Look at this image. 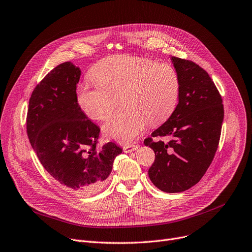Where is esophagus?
I'll return each mask as SVG.
<instances>
[{"label": "esophagus", "mask_w": 252, "mask_h": 252, "mask_svg": "<svg viewBox=\"0 0 252 252\" xmlns=\"http://www.w3.org/2000/svg\"><path fill=\"white\" fill-rule=\"evenodd\" d=\"M138 149V147L137 146H135V145H128V146H125V147H123V151H124V153H132V152H134V151H136Z\"/></svg>", "instance_id": "esophagus-1"}]
</instances>
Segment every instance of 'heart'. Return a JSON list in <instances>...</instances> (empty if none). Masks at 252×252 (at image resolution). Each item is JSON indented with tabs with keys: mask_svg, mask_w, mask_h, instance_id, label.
Wrapping results in <instances>:
<instances>
[{
	"mask_svg": "<svg viewBox=\"0 0 252 252\" xmlns=\"http://www.w3.org/2000/svg\"><path fill=\"white\" fill-rule=\"evenodd\" d=\"M95 82L80 83L77 100L89 118L104 121L114 110L116 97L126 111L114 115L103 126L106 136L130 143L145 131L148 121L159 124L174 111L181 80L169 63L147 57L115 55L104 58L90 71Z\"/></svg>",
	"mask_w": 252,
	"mask_h": 252,
	"instance_id": "b5f03b06",
	"label": "heart"
}]
</instances>
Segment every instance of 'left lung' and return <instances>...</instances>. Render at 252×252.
<instances>
[{"label":"left lung","instance_id":"8db88e82","mask_svg":"<svg viewBox=\"0 0 252 252\" xmlns=\"http://www.w3.org/2000/svg\"><path fill=\"white\" fill-rule=\"evenodd\" d=\"M181 80L175 110L152 133L166 139L145 145L155 152L149 169L151 182L166 193L189 189L205 174L218 150L223 121V105L219 90L206 73L193 62L171 57Z\"/></svg>","mask_w":252,"mask_h":252}]
</instances>
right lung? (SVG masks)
I'll use <instances>...</instances> for the list:
<instances>
[{"instance_id":"1","label":"right lung","mask_w":252,"mask_h":252,"mask_svg":"<svg viewBox=\"0 0 252 252\" xmlns=\"http://www.w3.org/2000/svg\"><path fill=\"white\" fill-rule=\"evenodd\" d=\"M80 67L67 62L54 67L32 93L27 117L31 145L44 168L76 194L98 190L122 149L96 147L100 129L80 109Z\"/></svg>"}]
</instances>
